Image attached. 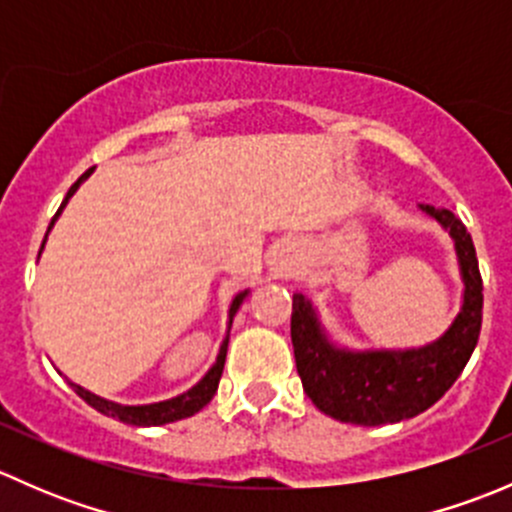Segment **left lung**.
Segmentation results:
<instances>
[{"mask_svg": "<svg viewBox=\"0 0 512 512\" xmlns=\"http://www.w3.org/2000/svg\"><path fill=\"white\" fill-rule=\"evenodd\" d=\"M453 237L463 280V304L451 327L418 349L337 347L304 294L292 297V347L304 394L327 416L356 426H381L431 409L461 376L478 344L483 280L466 225L446 208L418 205Z\"/></svg>", "mask_w": 512, "mask_h": 512, "instance_id": "obj_1", "label": "left lung"}]
</instances>
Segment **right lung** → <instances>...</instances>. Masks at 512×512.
Instances as JSON below:
<instances>
[{
  "label": "right lung",
  "instance_id": "1",
  "mask_svg": "<svg viewBox=\"0 0 512 512\" xmlns=\"http://www.w3.org/2000/svg\"><path fill=\"white\" fill-rule=\"evenodd\" d=\"M91 173H94V168L86 170V173L81 175V178L76 180L74 185H71L69 193H66V198H64V203H61V208L56 210L54 220H51V223H49V230H51V227H54L56 218H59V215H61V210L66 208V203H69L71 195H74L76 190H79V185L84 183V180L89 178ZM49 230H46V235H49ZM46 235H44V242H46ZM44 242H41V250H44ZM41 250H39V255H41ZM247 292H250V289H245V292H240V294H237L235 299H232V304H230V314H227V317H230V322H227V334H225L223 344H220V352H218V359H215V364L210 366L208 374H205L203 379H200L198 384L193 386V389L185 391V394L173 396V399H168V401H158V404H146V406H121V404H113V401L101 399V396L91 394V391H86L84 386L74 384V381H69V384L74 386V391H76V394L81 396V399L86 401V404L94 406V409H96V411H101L103 416L118 418V421L131 423V426H163V423H173V421H180V418H188V416L198 414V411L203 409V406H208V404H210V399H213L215 391H218L220 376H223L225 356H227V342H230L232 317H235V314H237V309H240V304L245 302Z\"/></svg>",
  "mask_w": 512,
  "mask_h": 512
}]
</instances>
